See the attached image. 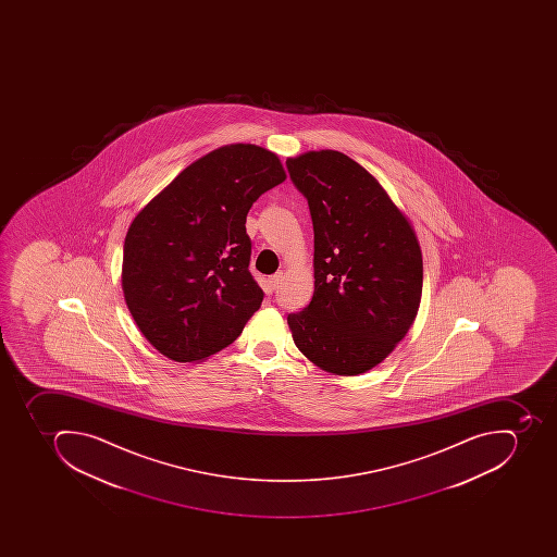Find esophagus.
Masks as SVG:
<instances>
[{
    "label": "esophagus",
    "mask_w": 557,
    "mask_h": 557,
    "mask_svg": "<svg viewBox=\"0 0 557 557\" xmlns=\"http://www.w3.org/2000/svg\"><path fill=\"white\" fill-rule=\"evenodd\" d=\"M282 281H284V273L278 272L275 273V275L270 276V281L268 282H270V287H272V289H276V287L282 284Z\"/></svg>",
    "instance_id": "esophagus-1"
}]
</instances>
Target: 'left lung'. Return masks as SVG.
Listing matches in <instances>:
<instances>
[{"mask_svg": "<svg viewBox=\"0 0 557 557\" xmlns=\"http://www.w3.org/2000/svg\"><path fill=\"white\" fill-rule=\"evenodd\" d=\"M310 207V305L287 324L305 357L325 373L373 369L408 334L420 308L423 259L408 215L380 181L334 149L287 158Z\"/></svg>", "mask_w": 557, "mask_h": 557, "instance_id": "left-lung-1", "label": "left lung"}]
</instances>
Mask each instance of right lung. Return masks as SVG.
Segmentation results:
<instances>
[{
	"label": "right lung",
	"mask_w": 557,
	"mask_h": 557,
	"mask_svg": "<svg viewBox=\"0 0 557 557\" xmlns=\"http://www.w3.org/2000/svg\"><path fill=\"white\" fill-rule=\"evenodd\" d=\"M281 158L226 145L186 166L140 209L123 244L122 289L143 336L166 359L202 362L261 307L247 212L284 183Z\"/></svg>",
	"instance_id": "obj_1"
}]
</instances>
